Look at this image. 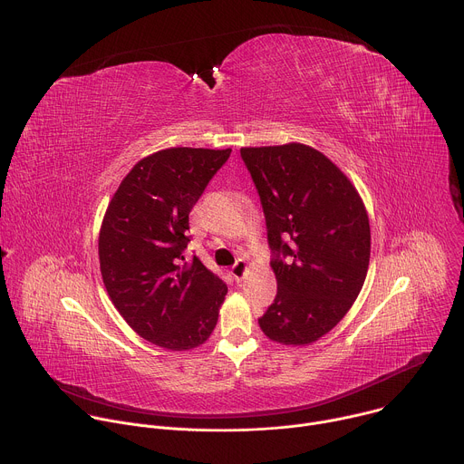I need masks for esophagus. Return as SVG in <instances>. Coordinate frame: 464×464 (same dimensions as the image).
Wrapping results in <instances>:
<instances>
[{
    "label": "esophagus",
    "mask_w": 464,
    "mask_h": 464,
    "mask_svg": "<svg viewBox=\"0 0 464 464\" xmlns=\"http://www.w3.org/2000/svg\"><path fill=\"white\" fill-rule=\"evenodd\" d=\"M246 271H247V262H246L244 258H238V260L233 264V267H231V275L235 276V280H242L244 275H246Z\"/></svg>",
    "instance_id": "esophagus-1"
}]
</instances>
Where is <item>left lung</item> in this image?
<instances>
[{"instance_id": "left-lung-1", "label": "left lung", "mask_w": 464, "mask_h": 464, "mask_svg": "<svg viewBox=\"0 0 464 464\" xmlns=\"http://www.w3.org/2000/svg\"><path fill=\"white\" fill-rule=\"evenodd\" d=\"M258 191L276 295L258 319L280 344H312L359 296L370 264V220L348 177L304 143L242 147Z\"/></svg>"}]
</instances>
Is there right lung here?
Wrapping results in <instances>:
<instances>
[{"instance_id":"1","label":"right lung","mask_w":464,"mask_h":464,"mask_svg":"<svg viewBox=\"0 0 464 464\" xmlns=\"http://www.w3.org/2000/svg\"><path fill=\"white\" fill-rule=\"evenodd\" d=\"M231 149L171 147L140 160L105 211L100 271L125 323L145 341L184 352L204 344L218 321L226 282L197 256L189 213Z\"/></svg>"}]
</instances>
